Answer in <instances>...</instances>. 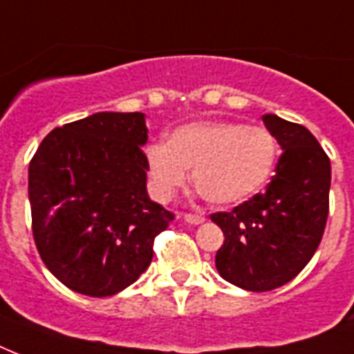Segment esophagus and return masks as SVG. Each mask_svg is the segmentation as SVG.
Here are the masks:
<instances>
[{"label": "esophagus", "mask_w": 354, "mask_h": 354, "mask_svg": "<svg viewBox=\"0 0 354 354\" xmlns=\"http://www.w3.org/2000/svg\"><path fill=\"white\" fill-rule=\"evenodd\" d=\"M183 221L196 226V224H202V222H204V216L196 215V213H185V215H183Z\"/></svg>", "instance_id": "1"}]
</instances>
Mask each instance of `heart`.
Segmentation results:
<instances>
[{
	"instance_id": "heart-1",
	"label": "heart",
	"mask_w": 354,
	"mask_h": 354,
	"mask_svg": "<svg viewBox=\"0 0 354 354\" xmlns=\"http://www.w3.org/2000/svg\"><path fill=\"white\" fill-rule=\"evenodd\" d=\"M279 156L272 130L235 121L193 122L178 128L169 143L147 149L156 196L171 200L193 171L196 191L213 205H235L268 182Z\"/></svg>"
}]
</instances>
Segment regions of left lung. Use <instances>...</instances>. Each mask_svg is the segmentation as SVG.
<instances>
[{"label": "left lung", "mask_w": 354, "mask_h": 354, "mask_svg": "<svg viewBox=\"0 0 354 354\" xmlns=\"http://www.w3.org/2000/svg\"><path fill=\"white\" fill-rule=\"evenodd\" d=\"M283 154L266 191L211 221L224 233L216 252L218 274L250 292L292 281L313 259L329 215L330 160L318 139L297 122L264 115Z\"/></svg>", "instance_id": "left-lung-1"}]
</instances>
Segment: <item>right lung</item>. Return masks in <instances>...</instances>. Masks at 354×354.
<instances>
[{
    "mask_svg": "<svg viewBox=\"0 0 354 354\" xmlns=\"http://www.w3.org/2000/svg\"><path fill=\"white\" fill-rule=\"evenodd\" d=\"M147 133L143 113H93L51 130L30 160L36 250L79 294L113 296L138 281L174 221L147 194Z\"/></svg>",
    "mask_w": 354,
    "mask_h": 354,
    "instance_id": "1",
    "label": "right lung"
}]
</instances>
